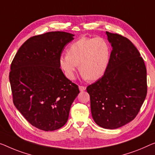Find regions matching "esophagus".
Segmentation results:
<instances>
[{
    "instance_id": "obj_1",
    "label": "esophagus",
    "mask_w": 155,
    "mask_h": 155,
    "mask_svg": "<svg viewBox=\"0 0 155 155\" xmlns=\"http://www.w3.org/2000/svg\"><path fill=\"white\" fill-rule=\"evenodd\" d=\"M78 88H79V91H80L81 92H82V91H85V89H86V87H85V86H81V85H79V86H78Z\"/></svg>"
}]
</instances>
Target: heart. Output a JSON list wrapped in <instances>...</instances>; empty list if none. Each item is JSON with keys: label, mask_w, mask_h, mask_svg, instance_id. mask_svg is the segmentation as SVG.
<instances>
[{"label": "heart", "mask_w": 155, "mask_h": 155, "mask_svg": "<svg viewBox=\"0 0 155 155\" xmlns=\"http://www.w3.org/2000/svg\"><path fill=\"white\" fill-rule=\"evenodd\" d=\"M110 53L109 43L104 38L84 37L71 44L68 54L60 56L59 64L68 79H75L78 64L84 80L96 81L108 70Z\"/></svg>", "instance_id": "1"}]
</instances>
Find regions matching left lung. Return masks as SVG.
Instances as JSON below:
<instances>
[{
    "label": "left lung",
    "instance_id": "1",
    "mask_svg": "<svg viewBox=\"0 0 155 155\" xmlns=\"http://www.w3.org/2000/svg\"><path fill=\"white\" fill-rule=\"evenodd\" d=\"M111 45L110 63L101 78L87 87L92 118L104 129L120 127L134 119L147 94L143 59L130 40L106 32Z\"/></svg>",
    "mask_w": 155,
    "mask_h": 155
}]
</instances>
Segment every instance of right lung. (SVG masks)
Wrapping results in <instances>:
<instances>
[{
	"mask_svg": "<svg viewBox=\"0 0 155 155\" xmlns=\"http://www.w3.org/2000/svg\"><path fill=\"white\" fill-rule=\"evenodd\" d=\"M74 35L48 32L29 38L11 64L10 82L15 107L27 121L43 131L61 128L79 93L66 78L59 58Z\"/></svg>",
	"mask_w": 155,
	"mask_h": 155,
	"instance_id": "obj_1",
	"label": "right lung"
}]
</instances>
